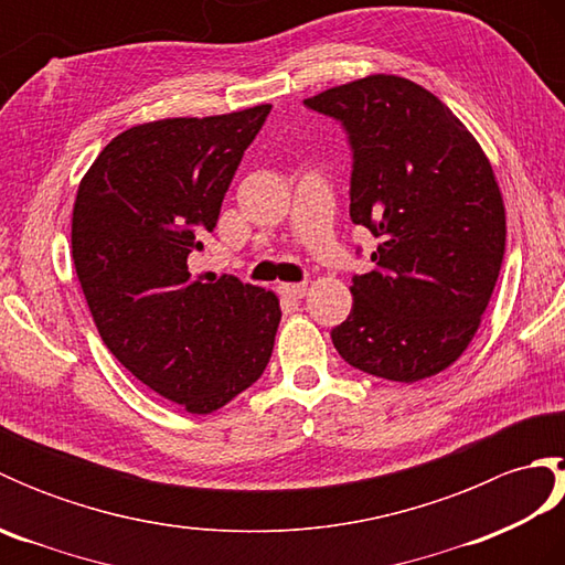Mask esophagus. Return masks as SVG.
I'll return each mask as SVG.
<instances>
[{
    "mask_svg": "<svg viewBox=\"0 0 565 565\" xmlns=\"http://www.w3.org/2000/svg\"><path fill=\"white\" fill-rule=\"evenodd\" d=\"M276 291H279V296L286 298V301H298V298L306 296L308 286L306 284H279V289Z\"/></svg>",
    "mask_w": 565,
    "mask_h": 565,
    "instance_id": "34e87169",
    "label": "esophagus"
}]
</instances>
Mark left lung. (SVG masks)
I'll return each instance as SVG.
<instances>
[{
    "label": "left lung",
    "mask_w": 565,
    "mask_h": 565,
    "mask_svg": "<svg viewBox=\"0 0 565 565\" xmlns=\"http://www.w3.org/2000/svg\"><path fill=\"white\" fill-rule=\"evenodd\" d=\"M352 150L350 218L379 237L352 276L334 350L364 374L415 383L473 340L505 255V206L476 138L419 84L371 75L303 99ZM359 255V252H356Z\"/></svg>",
    "instance_id": "8db88e82"
}]
</instances>
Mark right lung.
Segmentation results:
<instances>
[{
    "label": "right lung",
    "mask_w": 565,
    "mask_h": 565,
    "mask_svg": "<svg viewBox=\"0 0 565 565\" xmlns=\"http://www.w3.org/2000/svg\"><path fill=\"white\" fill-rule=\"evenodd\" d=\"M271 111L164 118L116 136L77 189L72 259L104 344L189 413L218 411L269 364L279 298L233 274L194 279L239 160Z\"/></svg>",
    "instance_id": "1"
}]
</instances>
